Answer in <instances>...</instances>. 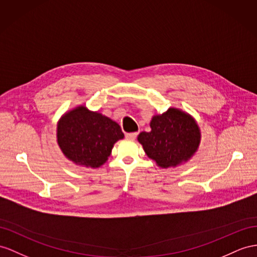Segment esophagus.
<instances>
[{"instance_id":"esophagus-1","label":"esophagus","mask_w":257,"mask_h":257,"mask_svg":"<svg viewBox=\"0 0 257 257\" xmlns=\"http://www.w3.org/2000/svg\"><path fill=\"white\" fill-rule=\"evenodd\" d=\"M137 136H138V134L137 133H130V134H126V139H128V140H131V141H134L136 138H137Z\"/></svg>"}]
</instances>
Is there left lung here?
<instances>
[{
	"instance_id": "obj_1",
	"label": "left lung",
	"mask_w": 257,
	"mask_h": 257,
	"mask_svg": "<svg viewBox=\"0 0 257 257\" xmlns=\"http://www.w3.org/2000/svg\"><path fill=\"white\" fill-rule=\"evenodd\" d=\"M151 131L138 136L144 152L162 168L176 167L188 162L199 149L201 131L194 118L181 109L170 107L154 115Z\"/></svg>"
}]
</instances>
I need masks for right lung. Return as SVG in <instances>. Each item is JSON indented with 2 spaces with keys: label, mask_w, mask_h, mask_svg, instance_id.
<instances>
[{
  "label": "right lung",
  "mask_w": 257,
  "mask_h": 257,
  "mask_svg": "<svg viewBox=\"0 0 257 257\" xmlns=\"http://www.w3.org/2000/svg\"><path fill=\"white\" fill-rule=\"evenodd\" d=\"M57 143L76 165L98 168L108 160L114 144L123 138L119 124L98 111L79 105L57 122Z\"/></svg>",
  "instance_id": "obj_1"
}]
</instances>
